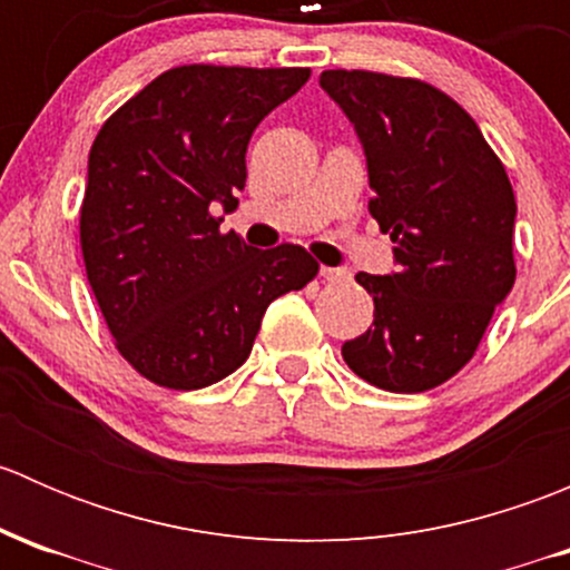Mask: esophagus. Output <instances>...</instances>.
<instances>
[{"mask_svg":"<svg viewBox=\"0 0 570 570\" xmlns=\"http://www.w3.org/2000/svg\"><path fill=\"white\" fill-rule=\"evenodd\" d=\"M320 275L325 281H344V278H350L347 269H342V267H320Z\"/></svg>","mask_w":570,"mask_h":570,"instance_id":"34e87169","label":"esophagus"}]
</instances>
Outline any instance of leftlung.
Here are the masks:
<instances>
[{"instance_id": "left-lung-1", "label": "left lung", "mask_w": 570, "mask_h": 570, "mask_svg": "<svg viewBox=\"0 0 570 570\" xmlns=\"http://www.w3.org/2000/svg\"><path fill=\"white\" fill-rule=\"evenodd\" d=\"M320 85L364 146L370 215L396 264L355 275L375 322L342 355L372 386L428 392L469 364L513 289V187L474 118L433 85L342 68Z\"/></svg>"}]
</instances>
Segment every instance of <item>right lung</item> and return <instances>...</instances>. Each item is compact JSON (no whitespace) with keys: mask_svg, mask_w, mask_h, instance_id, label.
<instances>
[{"mask_svg":"<svg viewBox=\"0 0 570 570\" xmlns=\"http://www.w3.org/2000/svg\"><path fill=\"white\" fill-rule=\"evenodd\" d=\"M308 77L178 66L96 135L79 212L85 269L118 353L157 386L193 392L232 375L269 303L317 275L301 245L250 248L215 217L237 209L253 129Z\"/></svg>","mask_w":570,"mask_h":570,"instance_id":"add662e5","label":"right lung"}]
</instances>
